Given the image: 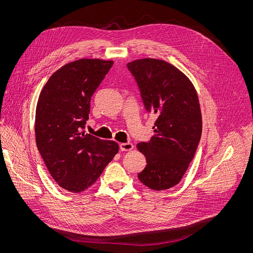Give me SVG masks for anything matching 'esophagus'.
<instances>
[{
	"instance_id": "34e87169",
	"label": "esophagus",
	"mask_w": 253,
	"mask_h": 253,
	"mask_svg": "<svg viewBox=\"0 0 253 253\" xmlns=\"http://www.w3.org/2000/svg\"><path fill=\"white\" fill-rule=\"evenodd\" d=\"M132 149H133V144H132L131 142L120 143V150H121L122 152H128V151H131Z\"/></svg>"
}]
</instances>
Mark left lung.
I'll return each instance as SVG.
<instances>
[{
	"instance_id": "8db88e82",
	"label": "left lung",
	"mask_w": 253,
	"mask_h": 253,
	"mask_svg": "<svg viewBox=\"0 0 253 253\" xmlns=\"http://www.w3.org/2000/svg\"><path fill=\"white\" fill-rule=\"evenodd\" d=\"M145 110L155 114V134L137 143L147 160L137 174L145 187L164 191L176 185L195 156L202 134V114L191 80L171 63L141 58L127 63Z\"/></svg>"
}]
</instances>
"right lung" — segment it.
Returning <instances> with one entry per match:
<instances>
[{"instance_id":"1","label":"right lung","mask_w":253,"mask_h":253,"mask_svg":"<svg viewBox=\"0 0 253 253\" xmlns=\"http://www.w3.org/2000/svg\"><path fill=\"white\" fill-rule=\"evenodd\" d=\"M113 60L82 58L66 63L43 87L37 103V148L60 188L81 193L94 183L119 151L113 140L85 133L90 100Z\"/></svg>"}]
</instances>
